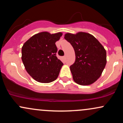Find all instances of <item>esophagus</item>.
Returning a JSON list of instances; mask_svg holds the SVG:
<instances>
[{
	"instance_id": "34e87169",
	"label": "esophagus",
	"mask_w": 123,
	"mask_h": 123,
	"mask_svg": "<svg viewBox=\"0 0 123 123\" xmlns=\"http://www.w3.org/2000/svg\"><path fill=\"white\" fill-rule=\"evenodd\" d=\"M63 60L65 61V60H66V56H63Z\"/></svg>"
}]
</instances>
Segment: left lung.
Listing matches in <instances>:
<instances>
[{
  "label": "left lung",
  "mask_w": 123,
  "mask_h": 123,
  "mask_svg": "<svg viewBox=\"0 0 123 123\" xmlns=\"http://www.w3.org/2000/svg\"><path fill=\"white\" fill-rule=\"evenodd\" d=\"M65 39L71 44L76 60L70 69L73 80L81 86H88L99 78L106 64V51L96 38L90 33H67Z\"/></svg>",
  "instance_id": "1"
}]
</instances>
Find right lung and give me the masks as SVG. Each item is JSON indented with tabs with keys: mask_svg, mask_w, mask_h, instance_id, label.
<instances>
[{
	"mask_svg": "<svg viewBox=\"0 0 123 123\" xmlns=\"http://www.w3.org/2000/svg\"><path fill=\"white\" fill-rule=\"evenodd\" d=\"M62 35L61 32H40L24 44L22 62L28 74L38 82L49 83L57 79L63 64L56 56L55 42Z\"/></svg>",
	"mask_w": 123,
	"mask_h": 123,
	"instance_id": "add662e5",
	"label": "right lung"
}]
</instances>
